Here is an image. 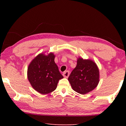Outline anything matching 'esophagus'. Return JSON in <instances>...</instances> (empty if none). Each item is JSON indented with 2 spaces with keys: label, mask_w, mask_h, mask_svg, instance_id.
Instances as JSON below:
<instances>
[{
  "label": "esophagus",
  "mask_w": 126,
  "mask_h": 126,
  "mask_svg": "<svg viewBox=\"0 0 126 126\" xmlns=\"http://www.w3.org/2000/svg\"><path fill=\"white\" fill-rule=\"evenodd\" d=\"M63 76L65 78H68V76H69V71H66L65 72H64V73H63Z\"/></svg>",
  "instance_id": "1"
}]
</instances>
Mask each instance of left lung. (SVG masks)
I'll list each match as a JSON object with an SVG mask.
<instances>
[{
  "label": "left lung",
  "mask_w": 126,
  "mask_h": 126,
  "mask_svg": "<svg viewBox=\"0 0 126 126\" xmlns=\"http://www.w3.org/2000/svg\"><path fill=\"white\" fill-rule=\"evenodd\" d=\"M99 69L95 63L90 59L79 58L76 67L68 77L74 91L84 94L97 86L99 79Z\"/></svg>",
  "instance_id": "obj_1"
}]
</instances>
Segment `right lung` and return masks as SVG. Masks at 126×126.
Here are the masks:
<instances>
[{"instance_id": "right-lung-1", "label": "right lung", "mask_w": 126, "mask_h": 126, "mask_svg": "<svg viewBox=\"0 0 126 126\" xmlns=\"http://www.w3.org/2000/svg\"><path fill=\"white\" fill-rule=\"evenodd\" d=\"M53 53L48 55L40 53L29 64L28 79L33 88L38 92L46 94L56 89L59 80L63 78L54 62Z\"/></svg>"}]
</instances>
